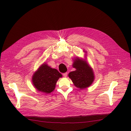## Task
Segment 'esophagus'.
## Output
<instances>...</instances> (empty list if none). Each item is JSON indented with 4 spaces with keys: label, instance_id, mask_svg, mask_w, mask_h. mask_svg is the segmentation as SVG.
<instances>
[{
    "label": "esophagus",
    "instance_id": "esophagus-1",
    "mask_svg": "<svg viewBox=\"0 0 131 131\" xmlns=\"http://www.w3.org/2000/svg\"><path fill=\"white\" fill-rule=\"evenodd\" d=\"M67 75H68V73H65L64 74H63V77H67Z\"/></svg>",
    "mask_w": 131,
    "mask_h": 131
}]
</instances>
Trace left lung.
<instances>
[{
	"label": "left lung",
	"mask_w": 131,
	"mask_h": 131,
	"mask_svg": "<svg viewBox=\"0 0 131 131\" xmlns=\"http://www.w3.org/2000/svg\"><path fill=\"white\" fill-rule=\"evenodd\" d=\"M75 61L73 67L76 68V70L70 72L68 77L77 88L85 89L92 84L94 80L92 70L85 62L81 59L78 58Z\"/></svg>",
	"instance_id": "8db88e82"
}]
</instances>
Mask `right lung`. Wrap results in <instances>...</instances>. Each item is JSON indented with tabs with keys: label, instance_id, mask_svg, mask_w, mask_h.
Masks as SVG:
<instances>
[{
	"label": "right lung",
	"instance_id": "add662e5",
	"mask_svg": "<svg viewBox=\"0 0 131 131\" xmlns=\"http://www.w3.org/2000/svg\"><path fill=\"white\" fill-rule=\"evenodd\" d=\"M62 77V74L57 69L43 64L33 75L32 81L38 91L49 93L54 90L57 80Z\"/></svg>",
	"mask_w": 131,
	"mask_h": 131
}]
</instances>
